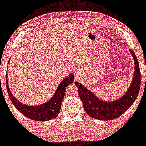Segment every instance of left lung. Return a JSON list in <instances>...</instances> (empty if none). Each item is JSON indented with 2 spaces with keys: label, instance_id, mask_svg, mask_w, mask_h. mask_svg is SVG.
Instances as JSON below:
<instances>
[{
  "label": "left lung",
  "instance_id": "1",
  "mask_svg": "<svg viewBox=\"0 0 146 146\" xmlns=\"http://www.w3.org/2000/svg\"><path fill=\"white\" fill-rule=\"evenodd\" d=\"M129 51L135 62L134 77L129 90L120 99L111 102L103 101L98 99L82 84L75 82L84 110L90 117L101 120H113L122 115L136 100L141 85V73L139 62L134 52L132 50Z\"/></svg>",
  "mask_w": 146,
  "mask_h": 146
}]
</instances>
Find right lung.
<instances>
[{"label": "right lung", "mask_w": 146, "mask_h": 146, "mask_svg": "<svg viewBox=\"0 0 146 146\" xmlns=\"http://www.w3.org/2000/svg\"><path fill=\"white\" fill-rule=\"evenodd\" d=\"M7 73L6 75V86L9 96L10 100L15 107V108L21 112L26 117L36 121H47L55 118L60 113L61 108V104L64 96L65 95V89L68 84L73 82L74 75L70 74L66 77L59 84L55 94L50 101L44 104H41L36 106H28V105L21 103L20 101L14 97L9 90L8 86Z\"/></svg>", "instance_id": "add662e5"}]
</instances>
